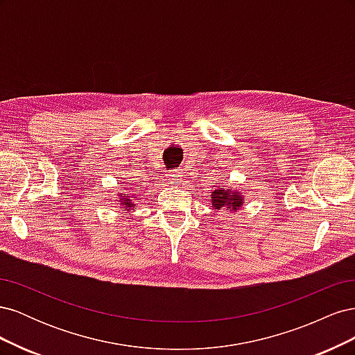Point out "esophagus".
<instances>
[{"label": "esophagus", "mask_w": 355, "mask_h": 355, "mask_svg": "<svg viewBox=\"0 0 355 355\" xmlns=\"http://www.w3.org/2000/svg\"><path fill=\"white\" fill-rule=\"evenodd\" d=\"M180 178H182V175L179 173V171H170V173L167 175V182H168V185H179L180 184Z\"/></svg>", "instance_id": "obj_1"}]
</instances>
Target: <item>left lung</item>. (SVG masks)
I'll use <instances>...</instances> for the list:
<instances>
[{"mask_svg":"<svg viewBox=\"0 0 355 355\" xmlns=\"http://www.w3.org/2000/svg\"><path fill=\"white\" fill-rule=\"evenodd\" d=\"M213 207L216 210H220L222 207H227V210H239L243 206V197L239 194L237 191L219 188L214 189L211 194Z\"/></svg>","mask_w":355,"mask_h":355,"instance_id":"8db88e82","label":"left lung"}]
</instances>
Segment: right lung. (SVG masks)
<instances>
[{
  "label": "right lung",
  "instance_id": "1",
  "mask_svg": "<svg viewBox=\"0 0 355 355\" xmlns=\"http://www.w3.org/2000/svg\"><path fill=\"white\" fill-rule=\"evenodd\" d=\"M120 196H121L120 204H123L124 209L132 210V207H135V202H133V200H132V198H135L133 194H120Z\"/></svg>",
  "mask_w": 355,
  "mask_h": 355
}]
</instances>
